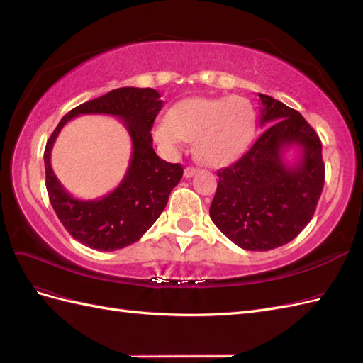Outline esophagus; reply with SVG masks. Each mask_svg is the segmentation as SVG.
Instances as JSON below:
<instances>
[{"instance_id":"obj_1","label":"esophagus","mask_w":363,"mask_h":363,"mask_svg":"<svg viewBox=\"0 0 363 363\" xmlns=\"http://www.w3.org/2000/svg\"><path fill=\"white\" fill-rule=\"evenodd\" d=\"M196 171H199V169L194 168V167H188V168L184 169V177H186V179H191V177H194V175L196 174Z\"/></svg>"}]
</instances>
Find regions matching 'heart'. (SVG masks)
Instances as JSON below:
<instances>
[{
    "label": "heart",
    "instance_id": "obj_1",
    "mask_svg": "<svg viewBox=\"0 0 363 363\" xmlns=\"http://www.w3.org/2000/svg\"><path fill=\"white\" fill-rule=\"evenodd\" d=\"M255 125V111L244 98H186L169 108L168 121L156 125L155 139L169 150L194 140L196 159L223 167L245 150Z\"/></svg>",
    "mask_w": 363,
    "mask_h": 363
}]
</instances>
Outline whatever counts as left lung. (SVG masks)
Masks as SVG:
<instances>
[{
	"label": "left lung",
	"instance_id": "left-lung-1",
	"mask_svg": "<svg viewBox=\"0 0 363 363\" xmlns=\"http://www.w3.org/2000/svg\"><path fill=\"white\" fill-rule=\"evenodd\" d=\"M259 96L267 128L245 155L218 171L211 206L213 224L248 251L274 250L298 236L315 213L325 175L321 140L301 113ZM291 146L302 150L294 165L282 160Z\"/></svg>",
	"mask_w": 363,
	"mask_h": 363
}]
</instances>
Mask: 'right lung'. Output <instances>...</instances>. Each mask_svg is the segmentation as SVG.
<instances>
[{
	"label": "right lung",
	"instance_id": "right-lung-1",
	"mask_svg": "<svg viewBox=\"0 0 363 363\" xmlns=\"http://www.w3.org/2000/svg\"><path fill=\"white\" fill-rule=\"evenodd\" d=\"M163 101L150 87H119L86 101L65 115L50 136L43 162L51 206L68 233L98 251H115L136 242L156 223L171 191L183 177L180 163L162 160L152 150L151 128ZM79 114H112L126 125L134 151L118 188L98 201L74 199L64 191L50 168V150L60 130Z\"/></svg>",
	"mask_w": 363,
	"mask_h": 363
}]
</instances>
